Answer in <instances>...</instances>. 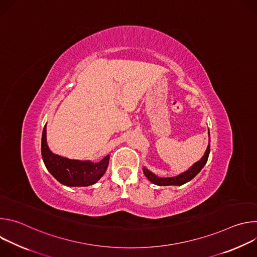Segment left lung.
I'll return each mask as SVG.
<instances>
[{
    "instance_id": "1",
    "label": "left lung",
    "mask_w": 257,
    "mask_h": 257,
    "mask_svg": "<svg viewBox=\"0 0 257 257\" xmlns=\"http://www.w3.org/2000/svg\"><path fill=\"white\" fill-rule=\"evenodd\" d=\"M208 135H209V131H208ZM209 152H210V138L208 141V145L206 152L204 154V156L201 158L200 161H198L197 163H195L188 171L182 173L176 177H172V178H160L158 176H156L155 174H153L152 172H150L148 169L143 168V173L146 176L150 181H152L154 184L159 185V186H169V185H183L187 183L188 181L192 180L200 171L201 169L204 167V165L207 162L208 156H209Z\"/></svg>"
}]
</instances>
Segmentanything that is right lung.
<instances>
[{
    "instance_id": "add662e5",
    "label": "right lung",
    "mask_w": 257,
    "mask_h": 257,
    "mask_svg": "<svg viewBox=\"0 0 257 257\" xmlns=\"http://www.w3.org/2000/svg\"><path fill=\"white\" fill-rule=\"evenodd\" d=\"M42 156L49 172L66 186H89L96 183L104 174L109 156L98 163L70 160L53 154L47 143V126L42 137Z\"/></svg>"
}]
</instances>
